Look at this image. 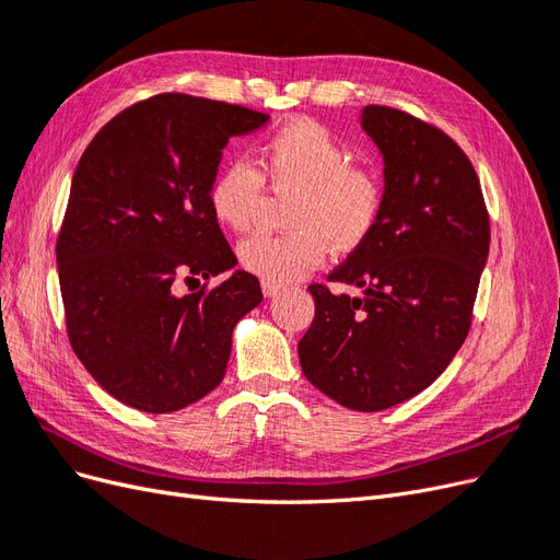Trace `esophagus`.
<instances>
[{
	"label": "esophagus",
	"instance_id": "1",
	"mask_svg": "<svg viewBox=\"0 0 560 560\" xmlns=\"http://www.w3.org/2000/svg\"><path fill=\"white\" fill-rule=\"evenodd\" d=\"M261 292H264V296H278L280 292H282V287L280 284H273V282H261Z\"/></svg>",
	"mask_w": 560,
	"mask_h": 560
}]
</instances>
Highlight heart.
Listing matches in <instances>:
<instances>
[{
	"label": "heart",
	"mask_w": 560,
	"mask_h": 560,
	"mask_svg": "<svg viewBox=\"0 0 560 560\" xmlns=\"http://www.w3.org/2000/svg\"><path fill=\"white\" fill-rule=\"evenodd\" d=\"M350 149L313 118H296L268 135L257 165L231 161L210 182L208 202L219 224L245 233L259 219L267 182L276 194H294L287 208L292 233H259L238 247L241 266L266 282L287 284L325 264L334 252L362 247L383 212L381 177L350 163Z\"/></svg>",
	"instance_id": "1"
}]
</instances>
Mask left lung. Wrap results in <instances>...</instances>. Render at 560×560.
Returning <instances> with one entry per match:
<instances>
[{
  "label": "left lung",
  "mask_w": 560,
  "mask_h": 560,
  "mask_svg": "<svg viewBox=\"0 0 560 560\" xmlns=\"http://www.w3.org/2000/svg\"><path fill=\"white\" fill-rule=\"evenodd\" d=\"M362 128L385 163L383 212L329 280L364 296L311 284L299 360L346 409L383 411L432 385L465 343L490 219L471 161L444 130L385 105L364 107Z\"/></svg>",
  "instance_id": "8db88e82"
}]
</instances>
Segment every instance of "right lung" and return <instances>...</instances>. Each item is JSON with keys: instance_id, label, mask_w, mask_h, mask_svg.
I'll return each instance as SVG.
<instances>
[{"instance_id": "add662e5", "label": "right lung", "mask_w": 560, "mask_h": 560, "mask_svg": "<svg viewBox=\"0 0 560 560\" xmlns=\"http://www.w3.org/2000/svg\"><path fill=\"white\" fill-rule=\"evenodd\" d=\"M268 114L161 93L116 114L83 151L56 243L67 336L89 374L132 409L171 413L222 383L259 280L210 212L222 149ZM206 279L179 298V281Z\"/></svg>"}]
</instances>
